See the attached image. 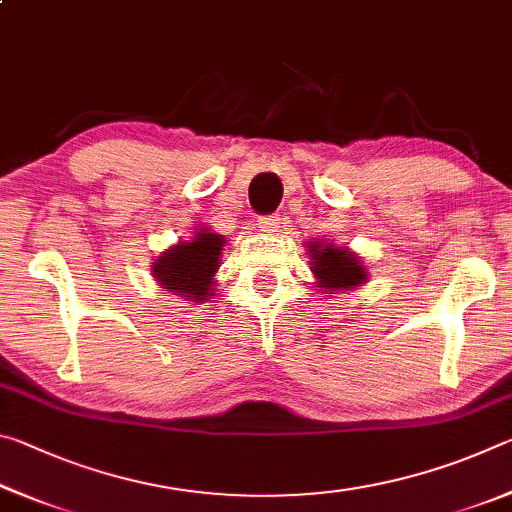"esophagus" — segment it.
<instances>
[{
    "mask_svg": "<svg viewBox=\"0 0 512 512\" xmlns=\"http://www.w3.org/2000/svg\"><path fill=\"white\" fill-rule=\"evenodd\" d=\"M257 225L264 235H277L280 232V216H262Z\"/></svg>",
    "mask_w": 512,
    "mask_h": 512,
    "instance_id": "obj_1",
    "label": "esophagus"
}]
</instances>
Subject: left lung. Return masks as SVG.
I'll return each mask as SVG.
<instances>
[{
	"label": "left lung",
	"instance_id": "obj_1",
	"mask_svg": "<svg viewBox=\"0 0 512 512\" xmlns=\"http://www.w3.org/2000/svg\"><path fill=\"white\" fill-rule=\"evenodd\" d=\"M309 268L314 273L320 293H345L363 287L368 282V268L363 259L348 246H336L334 241H307Z\"/></svg>",
	"mask_w": 512,
	"mask_h": 512
}]
</instances>
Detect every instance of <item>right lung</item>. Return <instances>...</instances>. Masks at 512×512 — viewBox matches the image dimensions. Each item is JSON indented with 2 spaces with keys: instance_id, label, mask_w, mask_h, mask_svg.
I'll return each instance as SVG.
<instances>
[{
  "instance_id": "obj_1",
  "label": "right lung",
  "mask_w": 512,
  "mask_h": 512,
  "mask_svg": "<svg viewBox=\"0 0 512 512\" xmlns=\"http://www.w3.org/2000/svg\"><path fill=\"white\" fill-rule=\"evenodd\" d=\"M225 237L207 225H198L194 237L162 250L151 275L162 289L189 302H205L214 296L216 271L221 266Z\"/></svg>"
}]
</instances>
